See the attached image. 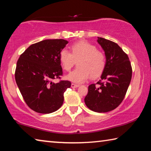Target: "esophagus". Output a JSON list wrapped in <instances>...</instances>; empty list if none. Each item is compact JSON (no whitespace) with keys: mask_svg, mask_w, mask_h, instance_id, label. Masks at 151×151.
Instances as JSON below:
<instances>
[{"mask_svg":"<svg viewBox=\"0 0 151 151\" xmlns=\"http://www.w3.org/2000/svg\"><path fill=\"white\" fill-rule=\"evenodd\" d=\"M71 88H78L80 86H79L78 84H76V83H71Z\"/></svg>","mask_w":151,"mask_h":151,"instance_id":"1","label":"esophagus"}]
</instances>
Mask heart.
I'll list each match as a JSON object with an SVG mask.
<instances>
[{
	"mask_svg": "<svg viewBox=\"0 0 151 151\" xmlns=\"http://www.w3.org/2000/svg\"><path fill=\"white\" fill-rule=\"evenodd\" d=\"M59 61L64 70L70 71L78 61V68L66 76V79L73 83H81L91 77L100 76L104 70L106 59L104 53L95 45L81 41L71 46V53L63 49L59 53Z\"/></svg>",
	"mask_w": 151,
	"mask_h": 151,
	"instance_id": "obj_1",
	"label": "heart"
}]
</instances>
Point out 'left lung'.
Returning a JSON list of instances; mask_svg holds the SVG:
<instances>
[{
  "label": "left lung",
  "instance_id": "1",
  "mask_svg": "<svg viewBox=\"0 0 151 151\" xmlns=\"http://www.w3.org/2000/svg\"><path fill=\"white\" fill-rule=\"evenodd\" d=\"M97 41L104 51L106 67L96 85L89 86L84 102L93 112H107L122 102L131 81L132 67L117 43L102 37H98Z\"/></svg>",
  "mask_w": 151,
  "mask_h": 151
}]
</instances>
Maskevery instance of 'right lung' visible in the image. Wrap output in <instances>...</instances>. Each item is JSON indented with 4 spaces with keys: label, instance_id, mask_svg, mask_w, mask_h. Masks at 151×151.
<instances>
[{
    "label": "right lung",
    "instance_id": "add662e5",
    "mask_svg": "<svg viewBox=\"0 0 151 151\" xmlns=\"http://www.w3.org/2000/svg\"><path fill=\"white\" fill-rule=\"evenodd\" d=\"M68 41L46 39L29 47L17 63L15 80L24 100L35 112L49 114L62 106L63 93L71 87L69 81L54 83L63 71L59 53Z\"/></svg>",
    "mask_w": 151,
    "mask_h": 151
}]
</instances>
